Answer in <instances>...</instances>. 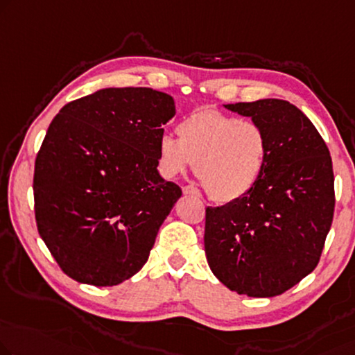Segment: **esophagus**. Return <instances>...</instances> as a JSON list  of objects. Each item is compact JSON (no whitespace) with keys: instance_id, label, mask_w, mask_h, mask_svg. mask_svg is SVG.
I'll return each mask as SVG.
<instances>
[{"instance_id":"34e87169","label":"esophagus","mask_w":355,"mask_h":355,"mask_svg":"<svg viewBox=\"0 0 355 355\" xmlns=\"http://www.w3.org/2000/svg\"><path fill=\"white\" fill-rule=\"evenodd\" d=\"M183 194H191V196H199V189L194 188V187H183Z\"/></svg>"}]
</instances>
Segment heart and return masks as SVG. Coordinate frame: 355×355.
<instances>
[{"instance_id":"b5f03b06","label":"heart","mask_w":355,"mask_h":355,"mask_svg":"<svg viewBox=\"0 0 355 355\" xmlns=\"http://www.w3.org/2000/svg\"><path fill=\"white\" fill-rule=\"evenodd\" d=\"M177 135L164 134L157 141L164 175H178L196 164V177L216 202L245 198L261 180L269 139L260 124L216 110H198L182 119Z\"/></svg>"}]
</instances>
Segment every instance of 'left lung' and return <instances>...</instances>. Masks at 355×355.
Here are the masks:
<instances>
[{
	"label": "left lung",
	"mask_w": 355,
	"mask_h": 355,
	"mask_svg": "<svg viewBox=\"0 0 355 355\" xmlns=\"http://www.w3.org/2000/svg\"><path fill=\"white\" fill-rule=\"evenodd\" d=\"M266 130L264 173L245 198L205 209L211 272L239 295H282L315 269L335 210L330 151L314 124L287 100L225 105Z\"/></svg>",
	"instance_id": "1"
}]
</instances>
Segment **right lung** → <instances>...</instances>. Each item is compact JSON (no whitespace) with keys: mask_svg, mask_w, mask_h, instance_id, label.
<instances>
[{"mask_svg":"<svg viewBox=\"0 0 355 355\" xmlns=\"http://www.w3.org/2000/svg\"><path fill=\"white\" fill-rule=\"evenodd\" d=\"M168 94L108 87L67 103L35 161V218L68 277L95 287L144 268L182 189L157 172Z\"/></svg>","mask_w":355,"mask_h":355,"instance_id":"1","label":"right lung"}]
</instances>
